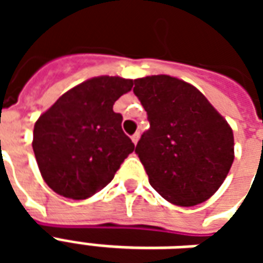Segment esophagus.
<instances>
[{"mask_svg":"<svg viewBox=\"0 0 263 263\" xmlns=\"http://www.w3.org/2000/svg\"><path fill=\"white\" fill-rule=\"evenodd\" d=\"M131 139H132V142L137 145L138 141H139V132H135V134H134V135L131 137Z\"/></svg>","mask_w":263,"mask_h":263,"instance_id":"34e87169","label":"esophagus"}]
</instances>
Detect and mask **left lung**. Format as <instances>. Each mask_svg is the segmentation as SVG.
Returning a JSON list of instances; mask_svg holds the SVG:
<instances>
[{"label":"left lung","instance_id":"1","mask_svg":"<svg viewBox=\"0 0 263 263\" xmlns=\"http://www.w3.org/2000/svg\"><path fill=\"white\" fill-rule=\"evenodd\" d=\"M134 84L151 125L135 148L151 186L176 205L203 203L231 169V126L186 81L159 74L137 79Z\"/></svg>","mask_w":263,"mask_h":263}]
</instances>
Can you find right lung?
<instances>
[{
	"label": "right lung",
	"instance_id": "add662e5",
	"mask_svg": "<svg viewBox=\"0 0 263 263\" xmlns=\"http://www.w3.org/2000/svg\"><path fill=\"white\" fill-rule=\"evenodd\" d=\"M134 81L101 76L73 87L43 112L33 128L32 148L49 187L83 200L114 179L135 145L122 131L115 101Z\"/></svg>",
	"mask_w": 263,
	"mask_h": 263
}]
</instances>
